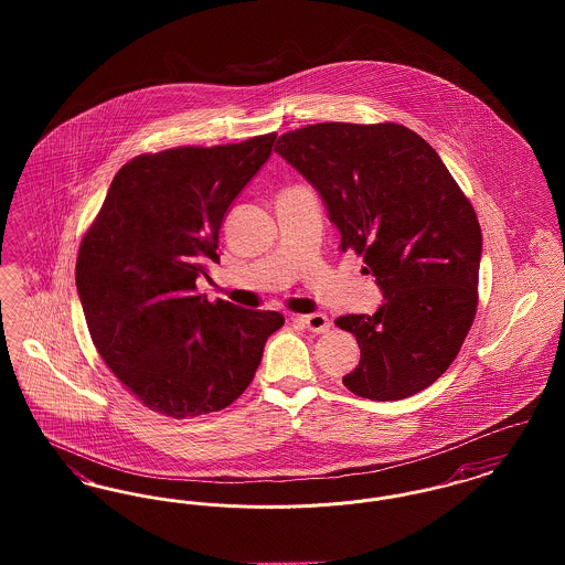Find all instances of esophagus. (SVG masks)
Returning <instances> with one entry per match:
<instances>
[{
    "mask_svg": "<svg viewBox=\"0 0 565 565\" xmlns=\"http://www.w3.org/2000/svg\"><path fill=\"white\" fill-rule=\"evenodd\" d=\"M296 322L300 323V326H305L307 330H311V332H318V334H322V332H328L330 330V320H328V316L326 313H309V316H300Z\"/></svg>",
    "mask_w": 565,
    "mask_h": 565,
    "instance_id": "1",
    "label": "esophagus"
}]
</instances>
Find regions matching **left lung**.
Returning <instances> with one entry per match:
<instances>
[{
    "label": "left lung",
    "instance_id": "left-lung-1",
    "mask_svg": "<svg viewBox=\"0 0 565 565\" xmlns=\"http://www.w3.org/2000/svg\"><path fill=\"white\" fill-rule=\"evenodd\" d=\"M279 152L320 192L341 249L364 256L383 305L343 316L360 364L345 387L403 401L456 360L477 316L483 237L477 214L430 143L394 122H320L284 134Z\"/></svg>",
    "mask_w": 565,
    "mask_h": 565
}]
</instances>
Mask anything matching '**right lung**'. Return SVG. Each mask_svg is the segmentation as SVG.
Returning <instances> with one entry per match:
<instances>
[{"label": "right lung", "instance_id": "1", "mask_svg": "<svg viewBox=\"0 0 565 565\" xmlns=\"http://www.w3.org/2000/svg\"><path fill=\"white\" fill-rule=\"evenodd\" d=\"M275 134L180 146L120 167L78 249L76 288L90 339L143 406L173 419L235 403L284 326L277 311L196 292L217 263L235 196L269 161Z\"/></svg>", "mask_w": 565, "mask_h": 565}]
</instances>
